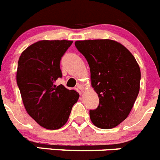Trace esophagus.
Instances as JSON below:
<instances>
[{"label": "esophagus", "instance_id": "1", "mask_svg": "<svg viewBox=\"0 0 160 160\" xmlns=\"http://www.w3.org/2000/svg\"><path fill=\"white\" fill-rule=\"evenodd\" d=\"M77 87L79 89V90H81V92H84V90H84V87H83L82 85V84H78L77 86Z\"/></svg>", "mask_w": 160, "mask_h": 160}]
</instances>
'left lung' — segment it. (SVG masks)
<instances>
[{
	"mask_svg": "<svg viewBox=\"0 0 160 160\" xmlns=\"http://www.w3.org/2000/svg\"><path fill=\"white\" fill-rule=\"evenodd\" d=\"M87 59L91 85L99 98L95 110H90L91 122L102 129H111L127 118L139 91L140 69L131 52L108 39L75 42Z\"/></svg>",
	"mask_w": 160,
	"mask_h": 160,
	"instance_id": "left-lung-1",
	"label": "left lung"
}]
</instances>
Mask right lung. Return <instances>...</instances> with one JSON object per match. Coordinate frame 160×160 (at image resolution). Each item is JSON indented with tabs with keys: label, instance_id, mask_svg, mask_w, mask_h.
<instances>
[{
	"label": "right lung",
	"instance_id": "right-lung-1",
	"mask_svg": "<svg viewBox=\"0 0 160 160\" xmlns=\"http://www.w3.org/2000/svg\"><path fill=\"white\" fill-rule=\"evenodd\" d=\"M72 41L43 40L29 46L18 60L17 83L28 114L46 129L61 128L67 122L78 93L54 82L62 77L61 59Z\"/></svg>",
	"mask_w": 160,
	"mask_h": 160
}]
</instances>
